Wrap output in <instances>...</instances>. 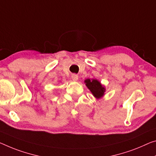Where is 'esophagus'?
I'll list each match as a JSON object with an SVG mask.
<instances>
[{"label":"esophagus","instance_id":"34e87169","mask_svg":"<svg viewBox=\"0 0 156 156\" xmlns=\"http://www.w3.org/2000/svg\"><path fill=\"white\" fill-rule=\"evenodd\" d=\"M71 77H72V79H73V81H77V80H78L79 76H78V75H76V74H73V75L71 76Z\"/></svg>","mask_w":156,"mask_h":156}]
</instances>
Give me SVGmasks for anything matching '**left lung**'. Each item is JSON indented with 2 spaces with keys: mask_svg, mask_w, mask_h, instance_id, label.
<instances>
[{
  "mask_svg": "<svg viewBox=\"0 0 156 156\" xmlns=\"http://www.w3.org/2000/svg\"><path fill=\"white\" fill-rule=\"evenodd\" d=\"M84 83L88 89L90 90V91L92 93L93 96L96 99H100L105 95L106 89L99 81L94 80V79H93V80L87 79L84 81Z\"/></svg>",
  "mask_w": 156,
  "mask_h": 156,
  "instance_id": "8db88e82",
  "label": "left lung"
}]
</instances>
